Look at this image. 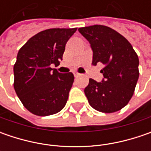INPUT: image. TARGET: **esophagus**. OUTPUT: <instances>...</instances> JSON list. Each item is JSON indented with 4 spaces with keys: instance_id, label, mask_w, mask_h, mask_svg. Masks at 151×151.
Listing matches in <instances>:
<instances>
[{
    "instance_id": "obj_1",
    "label": "esophagus",
    "mask_w": 151,
    "mask_h": 151,
    "mask_svg": "<svg viewBox=\"0 0 151 151\" xmlns=\"http://www.w3.org/2000/svg\"><path fill=\"white\" fill-rule=\"evenodd\" d=\"M74 76H75V78H78L79 76H81V74H79V73H74Z\"/></svg>"
}]
</instances>
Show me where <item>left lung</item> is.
<instances>
[{
	"mask_svg": "<svg viewBox=\"0 0 151 151\" xmlns=\"http://www.w3.org/2000/svg\"><path fill=\"white\" fill-rule=\"evenodd\" d=\"M78 31L91 44L92 65L103 64L104 79H89L85 94L91 107L111 113L124 107L134 95L139 79V58L131 44L113 28L103 25L80 27Z\"/></svg>",
	"mask_w": 151,
	"mask_h": 151,
	"instance_id": "left-lung-1",
	"label": "left lung"
}]
</instances>
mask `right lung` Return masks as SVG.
I'll return each mask as SVG.
<instances>
[{"label": "right lung", "instance_id": "1", "mask_svg": "<svg viewBox=\"0 0 151 151\" xmlns=\"http://www.w3.org/2000/svg\"><path fill=\"white\" fill-rule=\"evenodd\" d=\"M76 29H46L29 38L18 51L13 86L22 105L32 114L49 116L65 106L74 76L59 73L50 65H60L67 41Z\"/></svg>", "mask_w": 151, "mask_h": 151}]
</instances>
